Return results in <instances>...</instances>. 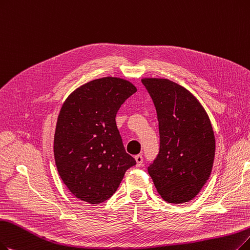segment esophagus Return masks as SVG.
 Wrapping results in <instances>:
<instances>
[{
    "label": "esophagus",
    "mask_w": 250,
    "mask_h": 250,
    "mask_svg": "<svg viewBox=\"0 0 250 250\" xmlns=\"http://www.w3.org/2000/svg\"><path fill=\"white\" fill-rule=\"evenodd\" d=\"M135 161H136V166L137 167H141L143 165V162H144V159H143V156L142 155H136L134 157Z\"/></svg>",
    "instance_id": "1"
}]
</instances>
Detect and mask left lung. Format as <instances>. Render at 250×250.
<instances>
[{
	"label": "left lung",
	"mask_w": 250,
	"mask_h": 250,
	"mask_svg": "<svg viewBox=\"0 0 250 250\" xmlns=\"http://www.w3.org/2000/svg\"><path fill=\"white\" fill-rule=\"evenodd\" d=\"M158 117L160 149L147 167L157 192L168 203L193 200L210 176L215 138L198 99L168 79H142Z\"/></svg>",
	"instance_id": "8db88e82"
}]
</instances>
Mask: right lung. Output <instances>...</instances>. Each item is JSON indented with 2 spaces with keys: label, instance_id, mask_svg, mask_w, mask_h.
<instances>
[{
  "label": "right lung",
  "instance_id": "right-lung-1",
  "mask_svg": "<svg viewBox=\"0 0 250 250\" xmlns=\"http://www.w3.org/2000/svg\"><path fill=\"white\" fill-rule=\"evenodd\" d=\"M137 91L127 80L104 77L73 91L59 112L54 159L59 176L76 198L103 203L117 191L128 168L136 162L126 153L116 115Z\"/></svg>",
  "mask_w": 250,
  "mask_h": 250
}]
</instances>
